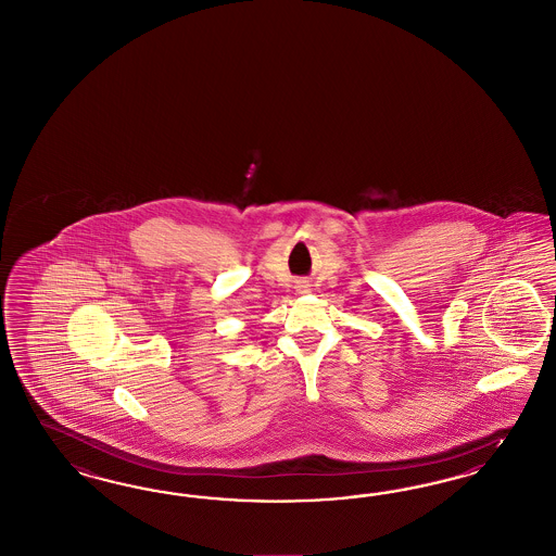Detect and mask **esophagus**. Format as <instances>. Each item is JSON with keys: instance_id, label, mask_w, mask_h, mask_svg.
<instances>
[{"instance_id": "esophagus-1", "label": "esophagus", "mask_w": 556, "mask_h": 556, "mask_svg": "<svg viewBox=\"0 0 556 556\" xmlns=\"http://www.w3.org/2000/svg\"><path fill=\"white\" fill-rule=\"evenodd\" d=\"M300 287H302V289H307V283H303V281H302V286H300Z\"/></svg>"}]
</instances>
